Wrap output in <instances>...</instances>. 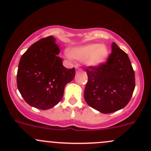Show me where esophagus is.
Here are the masks:
<instances>
[{"mask_svg": "<svg viewBox=\"0 0 151 151\" xmlns=\"http://www.w3.org/2000/svg\"><path fill=\"white\" fill-rule=\"evenodd\" d=\"M77 70H78L79 71H82V69H80V68H79V69H77Z\"/></svg>", "mask_w": 151, "mask_h": 151, "instance_id": "esophagus-1", "label": "esophagus"}]
</instances>
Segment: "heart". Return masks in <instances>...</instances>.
Returning <instances> with one entry per match:
<instances>
[{
	"mask_svg": "<svg viewBox=\"0 0 151 151\" xmlns=\"http://www.w3.org/2000/svg\"><path fill=\"white\" fill-rule=\"evenodd\" d=\"M109 49L103 44L91 43L71 47L66 57L83 61L87 66L98 67L102 65L109 56Z\"/></svg>",
	"mask_w": 151,
	"mask_h": 151,
	"instance_id": "obj_1",
	"label": "heart"
}]
</instances>
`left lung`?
<instances>
[{
  "instance_id": "8db88e82",
  "label": "left lung",
  "mask_w": 151,
  "mask_h": 151,
  "mask_svg": "<svg viewBox=\"0 0 151 151\" xmlns=\"http://www.w3.org/2000/svg\"><path fill=\"white\" fill-rule=\"evenodd\" d=\"M112 52L106 63L85 69L88 81L85 100L103 114L123 109L131 99L135 87L134 72L127 54L112 42Z\"/></svg>"
}]
</instances>
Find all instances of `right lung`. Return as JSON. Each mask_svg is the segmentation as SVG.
<instances>
[{
    "label": "right lung",
    "instance_id": "add662e5",
    "mask_svg": "<svg viewBox=\"0 0 151 151\" xmlns=\"http://www.w3.org/2000/svg\"><path fill=\"white\" fill-rule=\"evenodd\" d=\"M55 41V37L49 36L35 42L22 55L19 63V91L29 106L41 110L58 104L65 86L75 76L74 68L63 66Z\"/></svg>",
    "mask_w": 151,
    "mask_h": 151
}]
</instances>
